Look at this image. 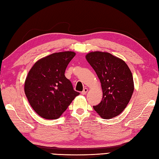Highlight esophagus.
<instances>
[{
  "label": "esophagus",
  "instance_id": "obj_1",
  "mask_svg": "<svg viewBox=\"0 0 159 159\" xmlns=\"http://www.w3.org/2000/svg\"><path fill=\"white\" fill-rule=\"evenodd\" d=\"M87 92H88V89H87V88H85V89H84L83 90V92H81V94H82V95H85V94L87 93Z\"/></svg>",
  "mask_w": 159,
  "mask_h": 159
}]
</instances>
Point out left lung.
<instances>
[{"mask_svg":"<svg viewBox=\"0 0 159 159\" xmlns=\"http://www.w3.org/2000/svg\"><path fill=\"white\" fill-rule=\"evenodd\" d=\"M85 58L101 83L102 100L93 109L103 119H111L125 109L134 92L133 77L124 61L107 52L94 51Z\"/></svg>","mask_w":159,"mask_h":159,"instance_id":"1","label":"left lung"}]
</instances>
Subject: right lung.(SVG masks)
I'll return each instance as SVG.
<instances>
[{"label":"right lung","mask_w":159,"mask_h":159,"mask_svg":"<svg viewBox=\"0 0 159 159\" xmlns=\"http://www.w3.org/2000/svg\"><path fill=\"white\" fill-rule=\"evenodd\" d=\"M76 53H52L39 59L29 70L25 82V92L36 113L46 120L61 116L79 95L65 76V71Z\"/></svg>","instance_id":"obj_1"}]
</instances>
